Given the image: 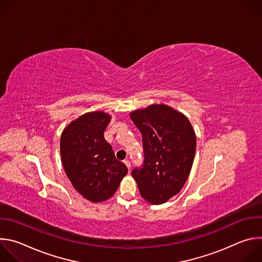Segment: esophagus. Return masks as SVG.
<instances>
[{
    "mask_svg": "<svg viewBox=\"0 0 262 262\" xmlns=\"http://www.w3.org/2000/svg\"><path fill=\"white\" fill-rule=\"evenodd\" d=\"M124 164L126 165V167L128 168V170H130V162H129L128 160H125V161H124Z\"/></svg>",
    "mask_w": 262,
    "mask_h": 262,
    "instance_id": "1",
    "label": "esophagus"
}]
</instances>
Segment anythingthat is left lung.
Returning <instances> with one entry per match:
<instances>
[{"label": "left lung", "instance_id": "obj_1", "mask_svg": "<svg viewBox=\"0 0 262 262\" xmlns=\"http://www.w3.org/2000/svg\"><path fill=\"white\" fill-rule=\"evenodd\" d=\"M130 119L143 139L144 164L133 170L140 195L151 204H163L180 192L196 152V134L180 112L160 103L138 108Z\"/></svg>", "mask_w": 262, "mask_h": 262}]
</instances>
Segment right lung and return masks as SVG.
Returning <instances> with one entry per match:
<instances>
[{"instance_id": "obj_1", "label": "right lung", "mask_w": 262, "mask_h": 262, "mask_svg": "<svg viewBox=\"0 0 262 262\" xmlns=\"http://www.w3.org/2000/svg\"><path fill=\"white\" fill-rule=\"evenodd\" d=\"M111 115L102 111L89 112L71 121L60 139L61 161L73 188L87 200L98 203L110 199L127 174L103 132Z\"/></svg>"}]
</instances>
